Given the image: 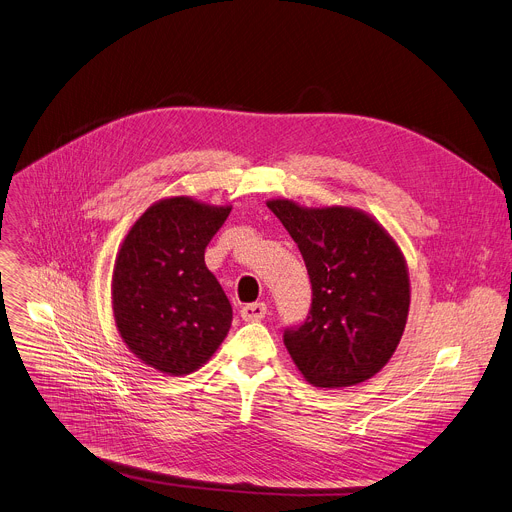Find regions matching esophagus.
I'll return each instance as SVG.
<instances>
[{
    "label": "esophagus",
    "mask_w": 512,
    "mask_h": 512,
    "mask_svg": "<svg viewBox=\"0 0 512 512\" xmlns=\"http://www.w3.org/2000/svg\"><path fill=\"white\" fill-rule=\"evenodd\" d=\"M267 314V304L263 302H253V304H245L241 308V316L245 320H261Z\"/></svg>",
    "instance_id": "obj_1"
}]
</instances>
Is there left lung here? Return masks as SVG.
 Segmentation results:
<instances>
[{"label": "left lung", "mask_w": 512, "mask_h": 512, "mask_svg": "<svg viewBox=\"0 0 512 512\" xmlns=\"http://www.w3.org/2000/svg\"><path fill=\"white\" fill-rule=\"evenodd\" d=\"M298 245L312 286L306 318L284 331V343L318 388L355 386L388 363L410 304L408 273L396 243L353 208H300L271 200Z\"/></svg>", "instance_id": "1"}]
</instances>
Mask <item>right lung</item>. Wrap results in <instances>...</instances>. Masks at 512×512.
<instances>
[{
    "instance_id": "right-lung-1",
    "label": "right lung",
    "mask_w": 512,
    "mask_h": 512,
    "mask_svg": "<svg viewBox=\"0 0 512 512\" xmlns=\"http://www.w3.org/2000/svg\"><path fill=\"white\" fill-rule=\"evenodd\" d=\"M230 206L192 198L153 204L134 222L116 259L112 298L128 349L167 376H188L228 335L232 308L204 263Z\"/></svg>"
}]
</instances>
